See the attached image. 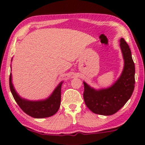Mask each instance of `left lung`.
Instances as JSON below:
<instances>
[{
  "mask_svg": "<svg viewBox=\"0 0 145 145\" xmlns=\"http://www.w3.org/2000/svg\"><path fill=\"white\" fill-rule=\"evenodd\" d=\"M125 66L120 78L110 88L98 91L84 82V100L86 106L96 114L111 116L120 110L131 98L135 88V64L129 45L123 38L120 40Z\"/></svg>",
  "mask_w": 145,
  "mask_h": 145,
  "instance_id": "obj_1",
  "label": "left lung"
}]
</instances>
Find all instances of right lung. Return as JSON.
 <instances>
[{"label": "right lung", "instance_id": "1", "mask_svg": "<svg viewBox=\"0 0 145 145\" xmlns=\"http://www.w3.org/2000/svg\"><path fill=\"white\" fill-rule=\"evenodd\" d=\"M62 84L63 82H61L58 85L53 94L47 100L32 102L22 99L18 95L12 84L11 74H10L9 78L10 89L15 101L23 112L28 116L35 118H48L56 114L60 107L61 90Z\"/></svg>", "mask_w": 145, "mask_h": 145}]
</instances>
